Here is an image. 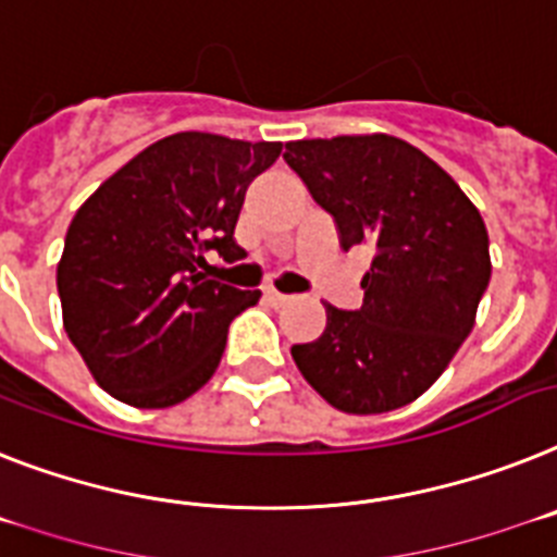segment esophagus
<instances>
[{
  "mask_svg": "<svg viewBox=\"0 0 557 557\" xmlns=\"http://www.w3.org/2000/svg\"><path fill=\"white\" fill-rule=\"evenodd\" d=\"M263 297H265V300L271 302V306H286V302H292V300H294L292 294H283V292H277V288H271V286L265 288Z\"/></svg>",
  "mask_w": 557,
  "mask_h": 557,
  "instance_id": "1",
  "label": "esophagus"
}]
</instances>
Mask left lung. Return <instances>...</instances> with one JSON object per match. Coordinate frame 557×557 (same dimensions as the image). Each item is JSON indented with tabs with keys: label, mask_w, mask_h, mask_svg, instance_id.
<instances>
[{
	"label": "left lung",
	"mask_w": 557,
	"mask_h": 557,
	"mask_svg": "<svg viewBox=\"0 0 557 557\" xmlns=\"http://www.w3.org/2000/svg\"><path fill=\"white\" fill-rule=\"evenodd\" d=\"M283 158L334 218L343 249L376 251L362 306H325L329 325L294 345V362L336 410L405 408L473 331L493 271L487 226L436 161L394 135L292 141Z\"/></svg>",
	"instance_id": "left-lung-1"
}]
</instances>
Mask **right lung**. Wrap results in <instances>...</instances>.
Instances as JSON below:
<instances>
[{"instance_id":"add662e5","label":"right lung","mask_w":557,"mask_h":557,"mask_svg":"<svg viewBox=\"0 0 557 557\" xmlns=\"http://www.w3.org/2000/svg\"><path fill=\"white\" fill-rule=\"evenodd\" d=\"M277 141L175 133L124 163L84 200L55 286L64 331L96 382L133 408H170L212 380L228 325L260 300L207 274L235 263L246 189Z\"/></svg>"}]
</instances>
